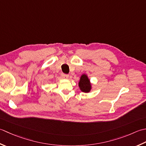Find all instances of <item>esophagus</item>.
Segmentation results:
<instances>
[{
    "instance_id": "obj_1",
    "label": "esophagus",
    "mask_w": 146,
    "mask_h": 146,
    "mask_svg": "<svg viewBox=\"0 0 146 146\" xmlns=\"http://www.w3.org/2000/svg\"><path fill=\"white\" fill-rule=\"evenodd\" d=\"M62 76L65 79H67L68 77H69V75H68V74H62Z\"/></svg>"
}]
</instances>
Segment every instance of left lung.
Segmentation results:
<instances>
[{
    "label": "left lung",
    "mask_w": 146,
    "mask_h": 146,
    "mask_svg": "<svg viewBox=\"0 0 146 146\" xmlns=\"http://www.w3.org/2000/svg\"><path fill=\"white\" fill-rule=\"evenodd\" d=\"M79 87L81 91L84 93H89L91 90V84L86 74H82L79 82Z\"/></svg>",
    "instance_id": "left-lung-1"
}]
</instances>
